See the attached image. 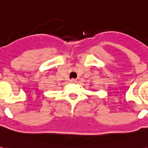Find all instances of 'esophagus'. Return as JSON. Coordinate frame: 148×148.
Instances as JSON below:
<instances>
[{
	"mask_svg": "<svg viewBox=\"0 0 148 148\" xmlns=\"http://www.w3.org/2000/svg\"><path fill=\"white\" fill-rule=\"evenodd\" d=\"M71 82H72V83H75V82H77V79L72 78V79H71Z\"/></svg>",
	"mask_w": 148,
	"mask_h": 148,
	"instance_id": "obj_1",
	"label": "esophagus"
}]
</instances>
